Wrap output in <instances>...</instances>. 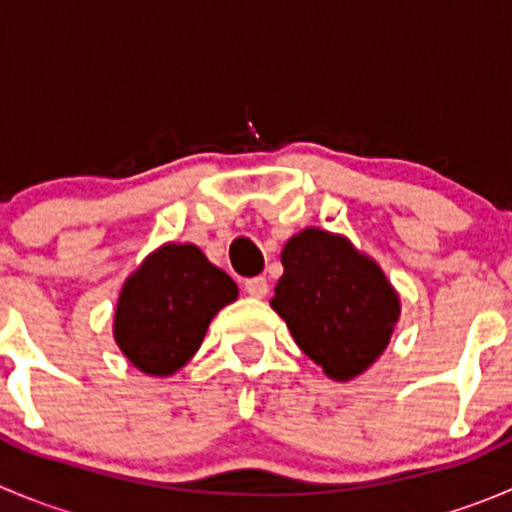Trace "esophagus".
<instances>
[{"label":"esophagus","mask_w":512,"mask_h":512,"mask_svg":"<svg viewBox=\"0 0 512 512\" xmlns=\"http://www.w3.org/2000/svg\"><path fill=\"white\" fill-rule=\"evenodd\" d=\"M243 289H246V294L253 296V299H264V296L269 294V284H266L264 276H253V279H246Z\"/></svg>","instance_id":"esophagus-1"}]
</instances>
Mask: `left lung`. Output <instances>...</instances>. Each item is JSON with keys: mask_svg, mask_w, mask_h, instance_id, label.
<instances>
[{"mask_svg": "<svg viewBox=\"0 0 512 512\" xmlns=\"http://www.w3.org/2000/svg\"><path fill=\"white\" fill-rule=\"evenodd\" d=\"M284 276L271 309L301 352L334 382L367 372L399 321V294L382 266L342 233L304 228L281 251Z\"/></svg>", "mask_w": 512, "mask_h": 512, "instance_id": "8db88e82", "label": "left lung"}]
</instances>
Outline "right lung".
Segmentation results:
<instances>
[{"mask_svg": "<svg viewBox=\"0 0 512 512\" xmlns=\"http://www.w3.org/2000/svg\"><path fill=\"white\" fill-rule=\"evenodd\" d=\"M238 299V286L196 243L168 241L125 279L113 337L148 377H170L201 349L213 316Z\"/></svg>", "mask_w": 512, "mask_h": 512, "instance_id": "add662e5", "label": "right lung"}]
</instances>
